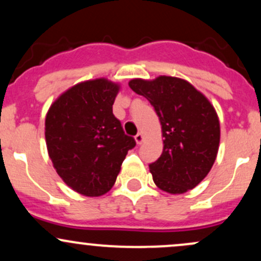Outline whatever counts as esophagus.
Segmentation results:
<instances>
[{
  "mask_svg": "<svg viewBox=\"0 0 261 261\" xmlns=\"http://www.w3.org/2000/svg\"><path fill=\"white\" fill-rule=\"evenodd\" d=\"M135 141H136V143H137V145H141V143L143 142V135L141 134V133L137 134L136 136H135Z\"/></svg>",
  "mask_w": 261,
  "mask_h": 261,
  "instance_id": "obj_1",
  "label": "esophagus"
}]
</instances>
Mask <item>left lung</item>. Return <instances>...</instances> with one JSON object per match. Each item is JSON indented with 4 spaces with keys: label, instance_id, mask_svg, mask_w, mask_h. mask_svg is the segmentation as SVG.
I'll return each mask as SVG.
<instances>
[{
    "label": "left lung",
    "instance_id": "1",
    "mask_svg": "<svg viewBox=\"0 0 261 261\" xmlns=\"http://www.w3.org/2000/svg\"><path fill=\"white\" fill-rule=\"evenodd\" d=\"M128 86L154 108L163 152L149 164L154 184L169 194L194 189L208 174L220 146V120L214 106L188 81L160 76L131 80Z\"/></svg>",
    "mask_w": 261,
    "mask_h": 261
}]
</instances>
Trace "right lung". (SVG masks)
<instances>
[{"label":"right lung","instance_id":"obj_1","mask_svg":"<svg viewBox=\"0 0 261 261\" xmlns=\"http://www.w3.org/2000/svg\"><path fill=\"white\" fill-rule=\"evenodd\" d=\"M120 86L106 79L71 87L51 104L45 140L54 168L72 190L100 196L113 188L128 149L136 146L114 116Z\"/></svg>","mask_w":261,"mask_h":261}]
</instances>
